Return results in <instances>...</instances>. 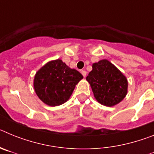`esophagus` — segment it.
Here are the masks:
<instances>
[{
	"label": "esophagus",
	"mask_w": 154,
	"mask_h": 154,
	"mask_svg": "<svg viewBox=\"0 0 154 154\" xmlns=\"http://www.w3.org/2000/svg\"><path fill=\"white\" fill-rule=\"evenodd\" d=\"M82 75L84 76V77H85L86 76V72H85V70H82Z\"/></svg>",
	"instance_id": "34e87169"
}]
</instances>
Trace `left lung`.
Instances as JSON below:
<instances>
[{
  "label": "left lung",
  "instance_id": "1",
  "mask_svg": "<svg viewBox=\"0 0 154 154\" xmlns=\"http://www.w3.org/2000/svg\"><path fill=\"white\" fill-rule=\"evenodd\" d=\"M92 67L86 80L98 103L111 107L123 101L128 92V81L120 70L107 59L95 62Z\"/></svg>",
  "mask_w": 154,
  "mask_h": 154
}]
</instances>
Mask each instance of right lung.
<instances>
[{
  "mask_svg": "<svg viewBox=\"0 0 154 154\" xmlns=\"http://www.w3.org/2000/svg\"><path fill=\"white\" fill-rule=\"evenodd\" d=\"M83 76L61 59L48 62L34 78V89L45 104L57 106L67 102Z\"/></svg>",
  "mask_w": 154,
  "mask_h": 154,
  "instance_id": "add662e5",
  "label": "right lung"
}]
</instances>
